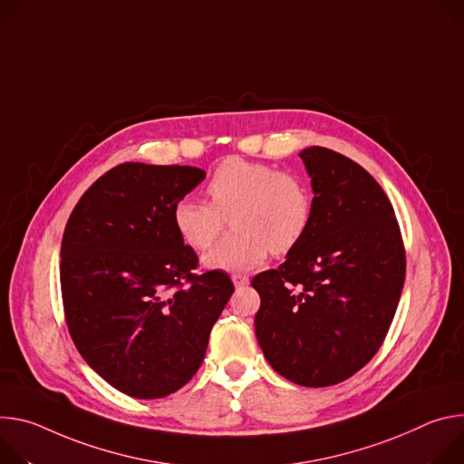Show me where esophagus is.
<instances>
[{
    "instance_id": "34e87169",
    "label": "esophagus",
    "mask_w": 464,
    "mask_h": 464,
    "mask_svg": "<svg viewBox=\"0 0 464 464\" xmlns=\"http://www.w3.org/2000/svg\"><path fill=\"white\" fill-rule=\"evenodd\" d=\"M232 282L239 289V287H245L248 284V276H245V275H232Z\"/></svg>"
}]
</instances>
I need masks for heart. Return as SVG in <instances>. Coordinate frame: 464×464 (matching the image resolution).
<instances>
[{
  "mask_svg": "<svg viewBox=\"0 0 464 464\" xmlns=\"http://www.w3.org/2000/svg\"><path fill=\"white\" fill-rule=\"evenodd\" d=\"M206 193L210 204L182 197L173 206V227L184 245L200 252L216 241L223 219L235 216L232 228L239 236L202 258L204 267L216 271H250L267 260L271 248L289 252L302 241L314 216V197L300 175L245 159L225 160Z\"/></svg>",
  "mask_w": 464,
  "mask_h": 464,
  "instance_id": "1",
  "label": "heart"
}]
</instances>
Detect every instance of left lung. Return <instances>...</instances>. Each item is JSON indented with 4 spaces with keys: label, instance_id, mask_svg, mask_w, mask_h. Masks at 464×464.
Here are the masks:
<instances>
[{
    "label": "left lung",
    "instance_id": "left-lung-1",
    "mask_svg": "<svg viewBox=\"0 0 464 464\" xmlns=\"http://www.w3.org/2000/svg\"><path fill=\"white\" fill-rule=\"evenodd\" d=\"M314 216L278 269L252 278L256 337L269 365L304 387L363 369L382 346L405 280V252L382 186L326 147L300 150Z\"/></svg>",
    "mask_w": 464,
    "mask_h": 464
}]
</instances>
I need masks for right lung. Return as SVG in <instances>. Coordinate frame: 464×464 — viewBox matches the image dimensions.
I'll return each instance as SVG.
<instances>
[{
    "instance_id": "right-lung-1",
    "label": "right lung",
    "mask_w": 464,
    "mask_h": 464,
    "mask_svg": "<svg viewBox=\"0 0 464 464\" xmlns=\"http://www.w3.org/2000/svg\"><path fill=\"white\" fill-rule=\"evenodd\" d=\"M206 173L125 162L73 208L61 245L70 335L84 362L118 391L164 398L198 371L234 284L195 275L197 254L173 227V206Z\"/></svg>"
}]
</instances>
